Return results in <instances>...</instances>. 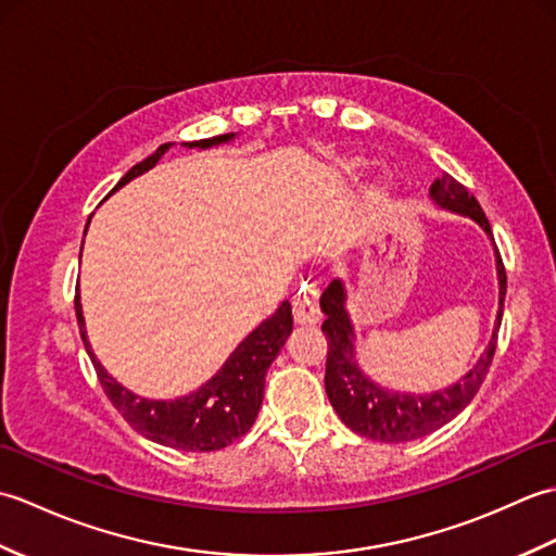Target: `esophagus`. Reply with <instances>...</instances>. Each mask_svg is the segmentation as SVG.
Returning <instances> with one entry per match:
<instances>
[{"mask_svg": "<svg viewBox=\"0 0 556 556\" xmlns=\"http://www.w3.org/2000/svg\"><path fill=\"white\" fill-rule=\"evenodd\" d=\"M317 285L315 281H305L293 296V320L299 325H315L320 320V305H317Z\"/></svg>", "mask_w": 556, "mask_h": 556, "instance_id": "obj_1", "label": "esophagus"}]
</instances>
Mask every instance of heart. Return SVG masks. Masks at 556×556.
Masks as SVG:
<instances>
[{
	"label": "heart",
	"instance_id": "obj_1",
	"mask_svg": "<svg viewBox=\"0 0 556 556\" xmlns=\"http://www.w3.org/2000/svg\"><path fill=\"white\" fill-rule=\"evenodd\" d=\"M361 167H363L361 160H341L339 162V172L346 176H356L361 172Z\"/></svg>",
	"mask_w": 556,
	"mask_h": 556
}]
</instances>
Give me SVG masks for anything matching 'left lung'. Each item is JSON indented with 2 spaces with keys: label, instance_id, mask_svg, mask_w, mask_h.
<instances>
[{
  "label": "left lung",
  "instance_id": "obj_1",
  "mask_svg": "<svg viewBox=\"0 0 556 556\" xmlns=\"http://www.w3.org/2000/svg\"><path fill=\"white\" fill-rule=\"evenodd\" d=\"M430 200L440 210L470 217L492 239L490 222L476 195L468 193V188L460 186L454 176L442 174V179H437L430 186ZM494 251H497V248H494ZM497 279L500 311L497 320H494L490 344L480 353L473 368L460 377V380L444 389H437V392L425 394L394 392V389H387L372 382L370 377L363 372L356 361V332H353L351 317L346 311L344 281L334 279L323 293L320 308L327 315L323 323V334L327 337L325 392L341 422L356 434L368 437V440L399 444L420 440V437L440 430L442 425L454 420L478 394V389L490 370L494 349H497V332L502 325V308L506 296V271L500 253Z\"/></svg>",
  "mask_w": 556,
  "mask_h": 556
}]
</instances>
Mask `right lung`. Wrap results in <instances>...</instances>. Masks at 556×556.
I'll return each mask as SVG.
<instances>
[{
  "mask_svg": "<svg viewBox=\"0 0 556 556\" xmlns=\"http://www.w3.org/2000/svg\"><path fill=\"white\" fill-rule=\"evenodd\" d=\"M233 138L236 134H224L181 146L191 150H207L222 143H229ZM169 148L172 143L160 146L150 157L128 169L122 176V181L112 188V193L119 191L128 181H134L136 176L155 167ZM76 317L83 344H86L88 356L92 365H96V372L100 377V384L104 389V394H108V399L114 404V408L122 413L124 420L131 425L136 432L162 446L181 448V452H215V448L231 444L233 440H239L241 434L253 428L260 404H263L267 368L271 361L277 358L281 346L287 344L293 323L291 303L285 301L267 320L260 323L253 332L233 349V353L224 361L222 368L212 375L205 384H200L195 392L179 399H146L128 392L124 384L116 382L114 377L102 368V363L98 361L96 351H92L88 341L80 293H76Z\"/></svg>",
  "mask_w": 556,
  "mask_h": 556,
  "instance_id": "right-lung-1",
  "label": "right lung"
}]
</instances>
